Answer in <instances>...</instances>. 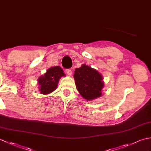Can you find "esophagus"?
<instances>
[{
  "label": "esophagus",
  "instance_id": "1",
  "mask_svg": "<svg viewBox=\"0 0 151 151\" xmlns=\"http://www.w3.org/2000/svg\"><path fill=\"white\" fill-rule=\"evenodd\" d=\"M66 73H67L68 75L70 76V75H71V74H72L71 70H70V69H67V70H66Z\"/></svg>",
  "mask_w": 151,
  "mask_h": 151
}]
</instances>
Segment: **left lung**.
<instances>
[{"label": "left lung", "mask_w": 151, "mask_h": 151, "mask_svg": "<svg viewBox=\"0 0 151 151\" xmlns=\"http://www.w3.org/2000/svg\"><path fill=\"white\" fill-rule=\"evenodd\" d=\"M73 76L76 89L86 101H93L102 95L104 86L103 77L95 69L82 64L75 69Z\"/></svg>", "instance_id": "1"}]
</instances>
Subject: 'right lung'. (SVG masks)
Listing matches in <instances>:
<instances>
[{
    "label": "right lung",
    "mask_w": 151,
    "mask_h": 151,
    "mask_svg": "<svg viewBox=\"0 0 151 151\" xmlns=\"http://www.w3.org/2000/svg\"><path fill=\"white\" fill-rule=\"evenodd\" d=\"M65 76V74L60 66L50 67L37 79L40 93L47 95L56 90L60 79Z\"/></svg>",
    "instance_id": "obj_1"
}]
</instances>
